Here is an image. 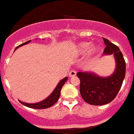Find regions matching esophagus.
Instances as JSON below:
<instances>
[{
  "label": "esophagus",
  "instance_id": "34e87169",
  "mask_svg": "<svg viewBox=\"0 0 134 134\" xmlns=\"http://www.w3.org/2000/svg\"><path fill=\"white\" fill-rule=\"evenodd\" d=\"M76 75V71L75 70H71L69 73V76L71 77H74Z\"/></svg>",
  "mask_w": 134,
  "mask_h": 134
}]
</instances>
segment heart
Wrapping results in <instances>:
<instances>
[{"label":"heart","instance_id":"1","mask_svg":"<svg viewBox=\"0 0 134 134\" xmlns=\"http://www.w3.org/2000/svg\"><path fill=\"white\" fill-rule=\"evenodd\" d=\"M77 51L80 53H83L87 50V55L88 58H92L95 56L98 51V47L96 45H91L90 43L86 42H81L77 45Z\"/></svg>","mask_w":134,"mask_h":134}]
</instances>
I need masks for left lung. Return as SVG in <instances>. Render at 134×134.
I'll use <instances>...</instances> for the list:
<instances>
[{"instance_id":"8db88e82","label":"left lung","mask_w":134,"mask_h":134,"mask_svg":"<svg viewBox=\"0 0 134 134\" xmlns=\"http://www.w3.org/2000/svg\"><path fill=\"white\" fill-rule=\"evenodd\" d=\"M105 47L104 55H113L116 68L111 75L102 77L91 72L77 73L80 79V94L83 100L94 105L109 104L117 95L126 74V63L122 53L116 45L103 38Z\"/></svg>"}]
</instances>
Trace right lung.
<instances>
[{
	"label": "right lung",
	"mask_w": 134,
	"mask_h": 134,
	"mask_svg": "<svg viewBox=\"0 0 134 134\" xmlns=\"http://www.w3.org/2000/svg\"><path fill=\"white\" fill-rule=\"evenodd\" d=\"M30 42V40H29L26 42H25V43L19 45V46H18V47L15 49V50L17 49H18L19 47H20V46H23V45L26 44V43H29ZM67 80H68L67 77H64V79L60 80V82H59V83H58L57 85L56 88H55V89H54V91H53L52 93H51V94L47 98L43 100V101L40 102H38V103H35V104H28V103L23 102L19 100V102H20L21 104H22L23 105L28 107V108H33V109H46V108H50V107L53 106V105L54 104L58 101L59 97H60V91H61L62 89V87H63V86L64 85V83H66V81Z\"/></svg>",
	"instance_id": "right-lung-1"
}]
</instances>
